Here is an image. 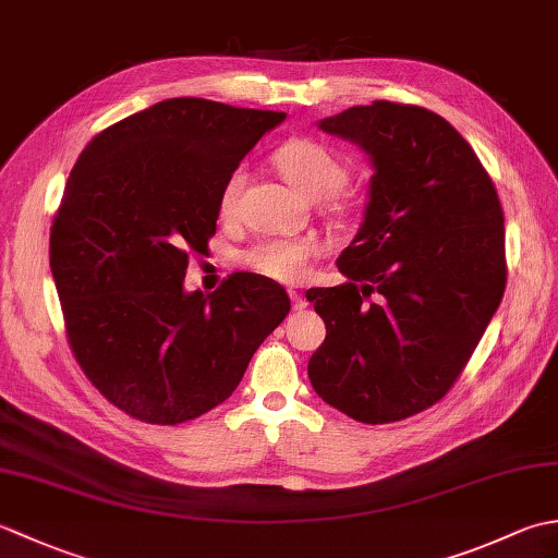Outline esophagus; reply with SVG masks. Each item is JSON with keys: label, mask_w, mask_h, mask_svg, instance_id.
<instances>
[{"label": "esophagus", "mask_w": 558, "mask_h": 558, "mask_svg": "<svg viewBox=\"0 0 558 558\" xmlns=\"http://www.w3.org/2000/svg\"><path fill=\"white\" fill-rule=\"evenodd\" d=\"M290 300H292L294 310H304V306H306V300L302 298V292H298V290H290Z\"/></svg>", "instance_id": "1"}]
</instances>
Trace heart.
<instances>
[{"label":"heart","instance_id":"1","mask_svg":"<svg viewBox=\"0 0 558 558\" xmlns=\"http://www.w3.org/2000/svg\"><path fill=\"white\" fill-rule=\"evenodd\" d=\"M272 162L286 180L310 198H333L342 184L348 182V165L342 162L333 150L316 138H288L272 153ZM244 189V172L232 170L220 189L218 210L220 218L230 220L240 208V196ZM318 256V244L312 236H298V240H260L244 248L240 260L276 282H300L310 272L312 260Z\"/></svg>","mask_w":558,"mask_h":558}]
</instances>
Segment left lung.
I'll use <instances>...</instances> for the list:
<instances>
[{
	"mask_svg": "<svg viewBox=\"0 0 558 558\" xmlns=\"http://www.w3.org/2000/svg\"><path fill=\"white\" fill-rule=\"evenodd\" d=\"M374 160L369 206L338 268L312 288L326 324L310 378L364 424L436 405L465 369L506 290L504 208L477 153L441 114L374 100L318 124Z\"/></svg>",
	"mask_w": 558,
	"mask_h": 558,
	"instance_id": "left-lung-1",
	"label": "left lung"
}]
</instances>
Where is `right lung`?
I'll use <instances>...</instances> for the list:
<instances>
[{
    "mask_svg": "<svg viewBox=\"0 0 558 558\" xmlns=\"http://www.w3.org/2000/svg\"><path fill=\"white\" fill-rule=\"evenodd\" d=\"M286 112L170 98L102 129L69 174L50 268L69 348L129 417L182 424L232 396L290 312L288 292L232 272L184 292L189 256L216 234L228 174Z\"/></svg>",
    "mask_w": 558,
    "mask_h": 558,
    "instance_id": "right-lung-1",
    "label": "right lung"
}]
</instances>
